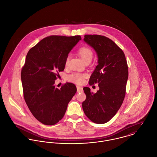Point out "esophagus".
<instances>
[{
  "label": "esophagus",
  "mask_w": 157,
  "mask_h": 157,
  "mask_svg": "<svg viewBox=\"0 0 157 157\" xmlns=\"http://www.w3.org/2000/svg\"><path fill=\"white\" fill-rule=\"evenodd\" d=\"M77 90L78 93H82L83 92V88L79 86H77Z\"/></svg>",
  "instance_id": "1"
}]
</instances>
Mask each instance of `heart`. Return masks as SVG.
<instances>
[{
	"label": "heart",
	"mask_w": 157,
	"mask_h": 157,
	"mask_svg": "<svg viewBox=\"0 0 157 157\" xmlns=\"http://www.w3.org/2000/svg\"><path fill=\"white\" fill-rule=\"evenodd\" d=\"M78 53L85 63H86L88 61L91 62L93 58V51H92L91 49L88 47L81 48L78 50ZM69 60V56H67L65 59V65H67L68 64ZM86 77V75L85 74L75 72L69 75L67 78L69 82H71L76 84H81L83 82V80Z\"/></svg>",
	"instance_id": "heart-1"
}]
</instances>
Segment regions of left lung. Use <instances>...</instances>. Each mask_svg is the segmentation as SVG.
Instances as JSON below:
<instances>
[{"instance_id": "obj_1", "label": "left lung", "mask_w": 157, "mask_h": 157, "mask_svg": "<svg viewBox=\"0 0 157 157\" xmlns=\"http://www.w3.org/2000/svg\"><path fill=\"white\" fill-rule=\"evenodd\" d=\"M83 40L98 55V65L90 77L89 84L98 83L99 90L93 93L90 88H83L86 98L82 108L92 122L102 124L116 114L124 101L128 76L127 63L124 52L109 38L85 35Z\"/></svg>"}]
</instances>
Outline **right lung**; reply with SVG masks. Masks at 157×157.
I'll use <instances>...</instances> for the list:
<instances>
[{"mask_svg":"<svg viewBox=\"0 0 157 157\" xmlns=\"http://www.w3.org/2000/svg\"><path fill=\"white\" fill-rule=\"evenodd\" d=\"M81 40L79 35L50 36L27 54L21 71L24 98L33 116L44 125L56 124L63 117L77 91L73 83H66L60 89L54 83L69 53Z\"/></svg>","mask_w":157,"mask_h":157,"instance_id":"obj_1","label":"right lung"}]
</instances>
